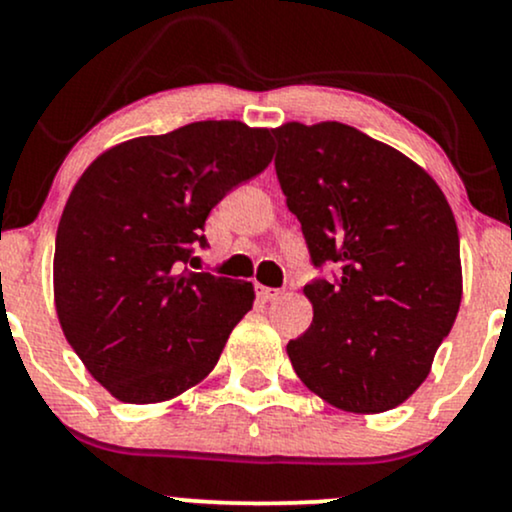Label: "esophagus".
<instances>
[{
  "instance_id": "esophagus-1",
  "label": "esophagus",
  "mask_w": 512,
  "mask_h": 512,
  "mask_svg": "<svg viewBox=\"0 0 512 512\" xmlns=\"http://www.w3.org/2000/svg\"><path fill=\"white\" fill-rule=\"evenodd\" d=\"M255 291H257V298H260V301H276V298L281 296V291L279 289H269V286H255Z\"/></svg>"
}]
</instances>
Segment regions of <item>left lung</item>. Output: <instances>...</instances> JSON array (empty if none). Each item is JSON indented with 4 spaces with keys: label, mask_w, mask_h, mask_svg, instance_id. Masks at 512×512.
<instances>
[{
    "label": "left lung",
    "mask_w": 512,
    "mask_h": 512,
    "mask_svg": "<svg viewBox=\"0 0 512 512\" xmlns=\"http://www.w3.org/2000/svg\"><path fill=\"white\" fill-rule=\"evenodd\" d=\"M276 178L310 262L332 264L305 296L313 325L291 366L337 409L378 414L416 392L462 301L460 236L436 180L342 122L272 129Z\"/></svg>",
    "instance_id": "8db88e82"
}]
</instances>
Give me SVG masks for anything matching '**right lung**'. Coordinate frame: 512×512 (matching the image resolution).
I'll list each match as a JSON object with an SVG mask.
<instances>
[{
	"mask_svg": "<svg viewBox=\"0 0 512 512\" xmlns=\"http://www.w3.org/2000/svg\"><path fill=\"white\" fill-rule=\"evenodd\" d=\"M272 129L192 122L108 149L84 170L55 240V308L88 373L127 404L207 378L252 308L250 281L192 272L209 211L274 154Z\"/></svg>",
	"mask_w": 512,
	"mask_h": 512,
	"instance_id": "add662e5",
	"label": "right lung"
}]
</instances>
